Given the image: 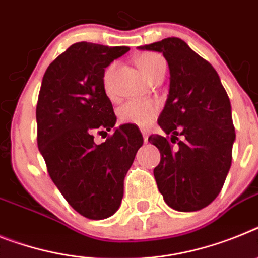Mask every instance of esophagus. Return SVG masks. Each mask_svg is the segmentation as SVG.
Masks as SVG:
<instances>
[{
    "mask_svg": "<svg viewBox=\"0 0 258 258\" xmlns=\"http://www.w3.org/2000/svg\"><path fill=\"white\" fill-rule=\"evenodd\" d=\"M142 134L143 138H144V142H148V131H147V130H142Z\"/></svg>",
    "mask_w": 258,
    "mask_h": 258,
    "instance_id": "esophagus-1",
    "label": "esophagus"
}]
</instances>
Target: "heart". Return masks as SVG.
<instances>
[{"instance_id":"1","label":"heart","mask_w":258,"mask_h":258,"mask_svg":"<svg viewBox=\"0 0 258 258\" xmlns=\"http://www.w3.org/2000/svg\"><path fill=\"white\" fill-rule=\"evenodd\" d=\"M136 64L149 80H153L161 72H165L166 62L161 55L155 52H144L136 57ZM115 64H110L105 69L102 77L103 88L106 94L112 97L111 76ZM160 106L155 101H128L120 106L118 110L119 122L123 124H134L142 128H147L155 122L156 116L159 114Z\"/></svg>"}]
</instances>
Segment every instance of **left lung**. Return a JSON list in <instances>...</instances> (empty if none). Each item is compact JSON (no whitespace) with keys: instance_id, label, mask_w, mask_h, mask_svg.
Here are the masks:
<instances>
[{"instance_id":"8db88e82","label":"left lung","mask_w":258,"mask_h":258,"mask_svg":"<svg viewBox=\"0 0 258 258\" xmlns=\"http://www.w3.org/2000/svg\"><path fill=\"white\" fill-rule=\"evenodd\" d=\"M139 48L161 52L170 72L169 96L157 122L172 138H148L161 155L153 169L159 191L177 211L202 210L218 197L232 161L236 134L226 89L214 67L182 39L166 38Z\"/></svg>"}]
</instances>
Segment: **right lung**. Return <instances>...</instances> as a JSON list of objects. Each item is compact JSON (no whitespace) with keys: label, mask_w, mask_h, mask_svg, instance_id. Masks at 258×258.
<instances>
[{"label":"right lung","mask_w":258,"mask_h":258,"mask_svg":"<svg viewBox=\"0 0 258 258\" xmlns=\"http://www.w3.org/2000/svg\"><path fill=\"white\" fill-rule=\"evenodd\" d=\"M128 47L75 43L45 71L36 105L38 147L67 202L88 219H106L123 198V182L143 136L123 124L101 144L94 133L115 125L103 72Z\"/></svg>","instance_id":"add662e5"}]
</instances>
